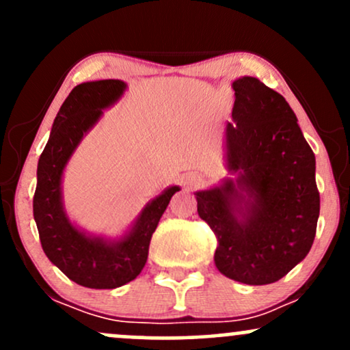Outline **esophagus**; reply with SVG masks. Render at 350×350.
<instances>
[{"instance_id": "34e87169", "label": "esophagus", "mask_w": 350, "mask_h": 350, "mask_svg": "<svg viewBox=\"0 0 350 350\" xmlns=\"http://www.w3.org/2000/svg\"><path fill=\"white\" fill-rule=\"evenodd\" d=\"M199 183H200V178H198V176H192V178L187 179L189 186H198Z\"/></svg>"}]
</instances>
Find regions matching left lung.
I'll use <instances>...</instances> for the list:
<instances>
[{
  "label": "left lung",
  "instance_id": "1",
  "mask_svg": "<svg viewBox=\"0 0 350 350\" xmlns=\"http://www.w3.org/2000/svg\"><path fill=\"white\" fill-rule=\"evenodd\" d=\"M232 87L226 156L237 178L196 192L198 212L217 237V270L245 284H270L303 262L314 242L316 158L283 95L255 77Z\"/></svg>",
  "mask_w": 350,
  "mask_h": 350
}]
</instances>
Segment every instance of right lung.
I'll return each mask as SVG.
<instances>
[{
	"mask_svg": "<svg viewBox=\"0 0 350 350\" xmlns=\"http://www.w3.org/2000/svg\"><path fill=\"white\" fill-rule=\"evenodd\" d=\"M122 80L80 83L60 107L49 142L38 163L33 212L42 250L67 278L94 290H113L135 280L148 260L152 232L179 186H171L146 204L128 234L118 240L87 235L70 222L62 206V172L83 135L98 122L103 108L123 95Z\"/></svg>",
	"mask_w": 350,
	"mask_h": 350,
	"instance_id": "1",
	"label": "right lung"
}]
</instances>
